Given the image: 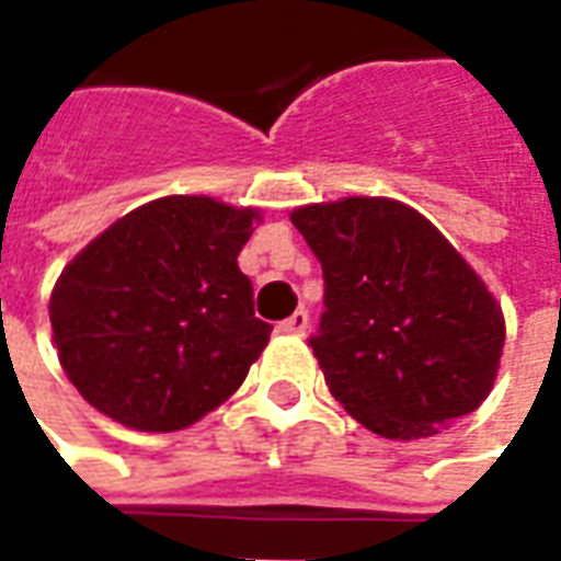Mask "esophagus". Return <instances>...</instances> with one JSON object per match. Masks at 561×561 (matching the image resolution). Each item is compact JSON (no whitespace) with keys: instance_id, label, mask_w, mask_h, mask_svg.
Wrapping results in <instances>:
<instances>
[{"instance_id":"1","label":"esophagus","mask_w":561,"mask_h":561,"mask_svg":"<svg viewBox=\"0 0 561 561\" xmlns=\"http://www.w3.org/2000/svg\"><path fill=\"white\" fill-rule=\"evenodd\" d=\"M282 333H291V336H304L306 330H309V312L306 309H297L291 318H285L279 324Z\"/></svg>"}]
</instances>
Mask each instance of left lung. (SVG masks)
Returning <instances> with one entry per match:
<instances>
[{
  "mask_svg": "<svg viewBox=\"0 0 561 561\" xmlns=\"http://www.w3.org/2000/svg\"><path fill=\"white\" fill-rule=\"evenodd\" d=\"M291 221L321 261L309 345L345 412L385 438H423L486 400L505 318L433 221L390 197L309 204Z\"/></svg>",
  "mask_w": 561,
  "mask_h": 561,
  "instance_id": "left-lung-1",
  "label": "left lung"
}]
</instances>
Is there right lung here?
I'll use <instances>...</instances> for the list:
<instances>
[{"label": "right lung", "mask_w": 561, "mask_h": 561, "mask_svg": "<svg viewBox=\"0 0 561 561\" xmlns=\"http://www.w3.org/2000/svg\"><path fill=\"white\" fill-rule=\"evenodd\" d=\"M255 209L204 195L149 201L95 237L50 294L59 364L123 426L171 433L231 397L264 352L252 282L237 267Z\"/></svg>", "instance_id": "obj_1"}]
</instances>
